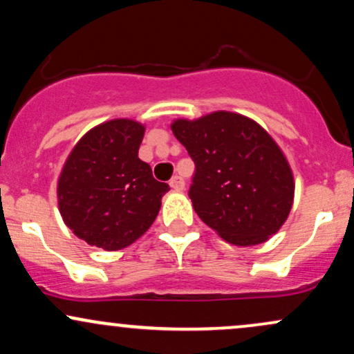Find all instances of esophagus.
<instances>
[{"instance_id": "34e87169", "label": "esophagus", "mask_w": 354, "mask_h": 354, "mask_svg": "<svg viewBox=\"0 0 354 354\" xmlns=\"http://www.w3.org/2000/svg\"><path fill=\"white\" fill-rule=\"evenodd\" d=\"M169 186L174 191H183V188H185V181H183L181 176H173L171 180H169Z\"/></svg>"}]
</instances>
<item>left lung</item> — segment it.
Listing matches in <instances>:
<instances>
[{
    "instance_id": "obj_1",
    "label": "left lung",
    "mask_w": 354,
    "mask_h": 354,
    "mask_svg": "<svg viewBox=\"0 0 354 354\" xmlns=\"http://www.w3.org/2000/svg\"><path fill=\"white\" fill-rule=\"evenodd\" d=\"M194 161L193 208L231 245L266 241L283 226L293 205L295 181L286 158L250 118L216 111L171 124Z\"/></svg>"
}]
</instances>
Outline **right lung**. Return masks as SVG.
Here are the masks:
<instances>
[{"mask_svg": "<svg viewBox=\"0 0 354 354\" xmlns=\"http://www.w3.org/2000/svg\"><path fill=\"white\" fill-rule=\"evenodd\" d=\"M145 126L113 120L75 146L58 181L64 223L88 245L116 251L135 243L158 216L169 186L138 158Z\"/></svg>", "mask_w": 354, "mask_h": 354, "instance_id": "1", "label": "right lung"}]
</instances>
